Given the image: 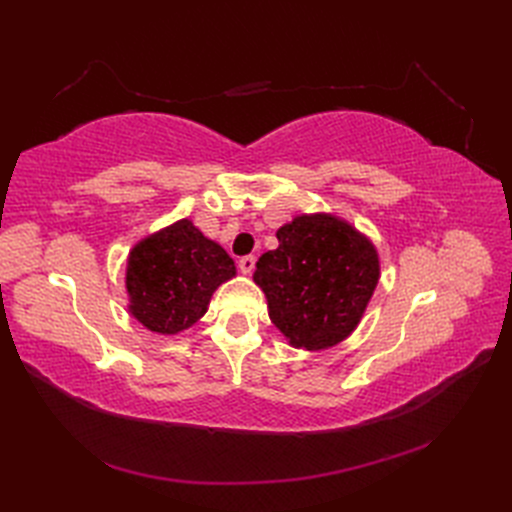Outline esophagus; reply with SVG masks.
<instances>
[{
	"label": "esophagus",
	"mask_w": 512,
	"mask_h": 512,
	"mask_svg": "<svg viewBox=\"0 0 512 512\" xmlns=\"http://www.w3.org/2000/svg\"><path fill=\"white\" fill-rule=\"evenodd\" d=\"M254 267H256V258L254 256H243L239 260V269H241L243 275H250L254 271Z\"/></svg>",
	"instance_id": "34e87169"
}]
</instances>
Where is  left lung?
I'll return each mask as SVG.
<instances>
[{"instance_id": "1", "label": "left lung", "mask_w": 512, "mask_h": 512, "mask_svg": "<svg viewBox=\"0 0 512 512\" xmlns=\"http://www.w3.org/2000/svg\"><path fill=\"white\" fill-rule=\"evenodd\" d=\"M275 250L256 262L269 318L292 348L327 350L354 333L380 280L365 232L335 213H301L277 228Z\"/></svg>"}]
</instances>
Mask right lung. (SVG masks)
Here are the masks:
<instances>
[{
    "label": "right lung",
    "mask_w": 512,
    "mask_h": 512,
    "mask_svg": "<svg viewBox=\"0 0 512 512\" xmlns=\"http://www.w3.org/2000/svg\"><path fill=\"white\" fill-rule=\"evenodd\" d=\"M237 275L220 243L181 218L136 241L126 262L128 312L158 335H179L207 314L213 292Z\"/></svg>",
    "instance_id": "add662e5"
}]
</instances>
